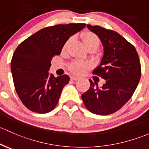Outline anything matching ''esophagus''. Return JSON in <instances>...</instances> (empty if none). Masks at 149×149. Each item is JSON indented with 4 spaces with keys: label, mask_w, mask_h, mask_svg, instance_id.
I'll list each match as a JSON object with an SVG mask.
<instances>
[{
    "label": "esophagus",
    "mask_w": 149,
    "mask_h": 149,
    "mask_svg": "<svg viewBox=\"0 0 149 149\" xmlns=\"http://www.w3.org/2000/svg\"><path fill=\"white\" fill-rule=\"evenodd\" d=\"M70 78H71V79H72V80H77V79H79V77L76 76H71Z\"/></svg>",
    "instance_id": "34e87169"
}]
</instances>
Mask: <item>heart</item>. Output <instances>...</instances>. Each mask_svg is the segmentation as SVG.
I'll use <instances>...</instances> for the list:
<instances>
[{
	"label": "heart",
	"mask_w": 149,
	"mask_h": 149,
	"mask_svg": "<svg viewBox=\"0 0 149 149\" xmlns=\"http://www.w3.org/2000/svg\"><path fill=\"white\" fill-rule=\"evenodd\" d=\"M82 39L87 50L90 49H95L96 50L99 47L100 42V39L98 38L97 35L91 31L85 32L82 35ZM70 41H71V39L66 41L64 45V49L67 48ZM87 67H88L87 64L75 61L70 65V70L72 72L74 73V74H81V73L85 71Z\"/></svg>",
	"instance_id": "1"
}]
</instances>
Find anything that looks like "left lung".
Returning <instances> with one entry per match:
<instances>
[{"label": "left lung", "instance_id": "left-lung-1", "mask_svg": "<svg viewBox=\"0 0 149 149\" xmlns=\"http://www.w3.org/2000/svg\"><path fill=\"white\" fill-rule=\"evenodd\" d=\"M87 26L103 45L100 64L93 74L103 78L105 82L98 87L96 82L89 79L90 87L82 99L90 112L107 116L120 110L131 99L141 74L140 60L135 47L118 33L99 26Z\"/></svg>", "mask_w": 149, "mask_h": 149}]
</instances>
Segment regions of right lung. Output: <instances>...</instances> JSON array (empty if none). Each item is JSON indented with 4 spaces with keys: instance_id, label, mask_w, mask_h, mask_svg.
<instances>
[{
    "instance_id": "obj_1",
    "label": "right lung",
    "mask_w": 149,
    "mask_h": 149,
    "mask_svg": "<svg viewBox=\"0 0 149 149\" xmlns=\"http://www.w3.org/2000/svg\"><path fill=\"white\" fill-rule=\"evenodd\" d=\"M85 26L69 24L46 27L25 39L15 50L10 64L13 83L20 100L30 110L47 113L57 105L70 77L49 74L51 61L61 53L70 36Z\"/></svg>"
}]
</instances>
